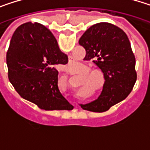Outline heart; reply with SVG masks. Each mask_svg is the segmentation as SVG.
I'll use <instances>...</instances> for the list:
<instances>
[{"instance_id": "b5f03b06", "label": "heart", "mask_w": 150, "mask_h": 150, "mask_svg": "<svg viewBox=\"0 0 150 150\" xmlns=\"http://www.w3.org/2000/svg\"><path fill=\"white\" fill-rule=\"evenodd\" d=\"M84 68H87V66H84ZM84 74L86 75V82L91 88H96L99 84V92L103 91L104 89L105 86V76L103 71L99 69H87L84 71ZM100 76H99V75ZM101 78H100V77ZM101 83H100V82Z\"/></svg>"}]
</instances>
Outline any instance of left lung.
Masks as SVG:
<instances>
[{
	"label": "left lung",
	"mask_w": 150,
	"mask_h": 150,
	"mask_svg": "<svg viewBox=\"0 0 150 150\" xmlns=\"http://www.w3.org/2000/svg\"><path fill=\"white\" fill-rule=\"evenodd\" d=\"M79 44L86 50L84 60H93L105 76L104 89L98 99L81 107L92 112L107 111L123 101L135 85V58L130 42L118 27L100 22L86 30Z\"/></svg>",
	"instance_id": "8db88e82"
}]
</instances>
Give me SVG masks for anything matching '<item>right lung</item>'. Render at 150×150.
I'll use <instances>...</instances> for the list:
<instances>
[{"mask_svg": "<svg viewBox=\"0 0 150 150\" xmlns=\"http://www.w3.org/2000/svg\"><path fill=\"white\" fill-rule=\"evenodd\" d=\"M8 79L25 100L44 110H71L61 94L55 66L67 64L53 34L38 22L18 27L7 52Z\"/></svg>", "mask_w": 150, "mask_h": 150, "instance_id": "obj_1", "label": "right lung"}]
</instances>
